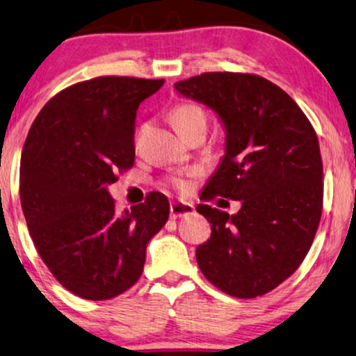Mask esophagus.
<instances>
[{
	"label": "esophagus",
	"instance_id": "esophagus-1",
	"mask_svg": "<svg viewBox=\"0 0 356 356\" xmlns=\"http://www.w3.org/2000/svg\"><path fill=\"white\" fill-rule=\"evenodd\" d=\"M195 211L193 210V205L188 202H172L170 203V218H179V216H187L192 215Z\"/></svg>",
	"mask_w": 356,
	"mask_h": 356
}]
</instances>
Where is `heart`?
I'll use <instances>...</instances> for the list:
<instances>
[{"label":"heart","instance_id":"heart-1","mask_svg":"<svg viewBox=\"0 0 356 356\" xmlns=\"http://www.w3.org/2000/svg\"><path fill=\"white\" fill-rule=\"evenodd\" d=\"M170 122H172L174 129L177 130L179 135H182L184 131L195 125H205V113L198 106L193 104H181L170 112ZM174 186L181 191H186L187 182L184 179H174Z\"/></svg>","mask_w":356,"mask_h":356}]
</instances>
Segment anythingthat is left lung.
<instances>
[{"instance_id": "1", "label": "left lung", "mask_w": 356, "mask_h": 356, "mask_svg": "<svg viewBox=\"0 0 356 356\" xmlns=\"http://www.w3.org/2000/svg\"><path fill=\"white\" fill-rule=\"evenodd\" d=\"M211 108L225 154L200 198L241 202L234 215L200 203L211 236L195 250L207 280L236 298L265 295L305 260L322 211L317 135L298 104L255 74L203 73L174 84Z\"/></svg>"}]
</instances>
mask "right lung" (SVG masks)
Wrapping results in <instances>:
<instances>
[{
    "label": "right lung",
    "mask_w": 356,
    "mask_h": 356,
    "mask_svg": "<svg viewBox=\"0 0 356 356\" xmlns=\"http://www.w3.org/2000/svg\"><path fill=\"white\" fill-rule=\"evenodd\" d=\"M164 79L104 76L45 104L24 143L19 193L39 255L66 290L91 301L122 295L143 272L146 245L169 218L168 197L115 211L108 186L134 165L140 104Z\"/></svg>",
    "instance_id": "add662e5"
}]
</instances>
